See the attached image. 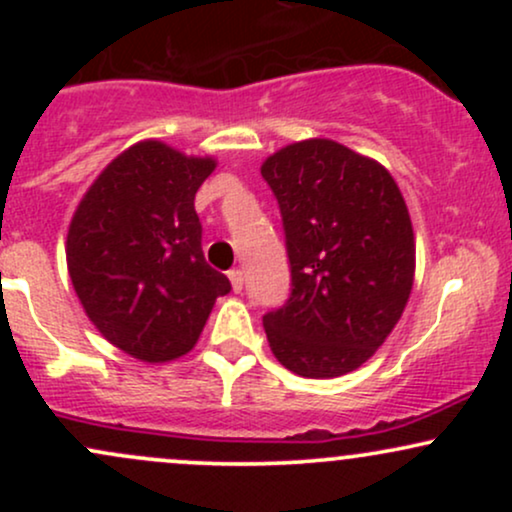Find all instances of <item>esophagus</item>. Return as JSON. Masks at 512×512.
Returning a JSON list of instances; mask_svg holds the SVG:
<instances>
[{
    "mask_svg": "<svg viewBox=\"0 0 512 512\" xmlns=\"http://www.w3.org/2000/svg\"><path fill=\"white\" fill-rule=\"evenodd\" d=\"M228 279H231L233 291L236 293L243 291V272H240V269H231V272H228Z\"/></svg>",
    "mask_w": 512,
    "mask_h": 512,
    "instance_id": "1",
    "label": "esophagus"
}]
</instances>
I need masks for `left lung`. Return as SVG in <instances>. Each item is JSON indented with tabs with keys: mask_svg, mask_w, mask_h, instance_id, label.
Wrapping results in <instances>:
<instances>
[{
	"mask_svg": "<svg viewBox=\"0 0 512 512\" xmlns=\"http://www.w3.org/2000/svg\"><path fill=\"white\" fill-rule=\"evenodd\" d=\"M262 178L279 202L291 296L262 317L276 361L339 378L378 351L407 308L416 269L409 209L375 158L334 139L274 151Z\"/></svg>",
	"mask_w": 512,
	"mask_h": 512,
	"instance_id": "1",
	"label": "left lung"
}]
</instances>
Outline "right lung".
I'll use <instances>...</instances> for the list:
<instances>
[{"label": "right lung", "mask_w": 512, "mask_h": 512, "mask_svg": "<svg viewBox=\"0 0 512 512\" xmlns=\"http://www.w3.org/2000/svg\"><path fill=\"white\" fill-rule=\"evenodd\" d=\"M214 156L144 139L101 170L67 231V269L88 320L144 363L197 344L216 298L231 291L202 252L195 195Z\"/></svg>", "instance_id": "1"}]
</instances>
